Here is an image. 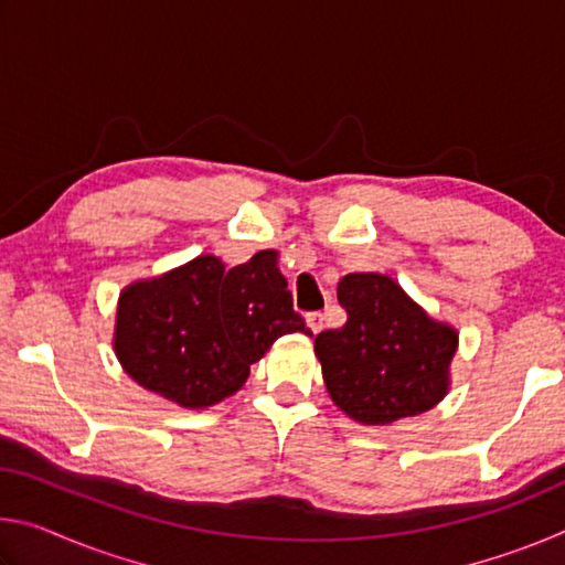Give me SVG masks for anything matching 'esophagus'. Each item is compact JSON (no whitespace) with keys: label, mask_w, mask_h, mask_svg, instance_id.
I'll use <instances>...</instances> for the list:
<instances>
[{"label":"esophagus","mask_w":565,"mask_h":565,"mask_svg":"<svg viewBox=\"0 0 565 565\" xmlns=\"http://www.w3.org/2000/svg\"><path fill=\"white\" fill-rule=\"evenodd\" d=\"M306 323H309V329H311L313 333H319V331L323 329V313H321V311L306 313Z\"/></svg>","instance_id":"esophagus-1"}]
</instances>
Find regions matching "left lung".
Returning a JSON list of instances; mask_svg holds the SVG:
<instances>
[{
    "mask_svg": "<svg viewBox=\"0 0 565 565\" xmlns=\"http://www.w3.org/2000/svg\"><path fill=\"white\" fill-rule=\"evenodd\" d=\"M337 294L347 323L313 339L333 404L361 426H388L444 401L458 349L451 323L428 317L386 274H347Z\"/></svg>",
    "mask_w": 565,
    "mask_h": 565,
    "instance_id": "1",
    "label": "left lung"
}]
</instances>
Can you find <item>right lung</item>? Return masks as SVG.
<instances>
[{"mask_svg": "<svg viewBox=\"0 0 565 565\" xmlns=\"http://www.w3.org/2000/svg\"><path fill=\"white\" fill-rule=\"evenodd\" d=\"M279 252L226 269L214 254L124 286L111 347L141 388L181 408H209L246 384L284 333L311 337L294 311Z\"/></svg>", "mask_w": 565, "mask_h": 565, "instance_id": "add662e5", "label": "right lung"}]
</instances>
